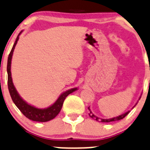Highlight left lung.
Wrapping results in <instances>:
<instances>
[{
    "label": "left lung",
    "mask_w": 150,
    "mask_h": 150,
    "mask_svg": "<svg viewBox=\"0 0 150 150\" xmlns=\"http://www.w3.org/2000/svg\"><path fill=\"white\" fill-rule=\"evenodd\" d=\"M141 98V97H140ZM139 98V99H140ZM88 108V110H89V113H88V115H89V117H91V118L94 119V120H97V121L98 122H114V121H119V120H122L123 118H125V117H126V116L127 115V114L130 113V110L127 112H126L125 114H122V115L119 116V117H114V118H112V119H100L99 117H96V116H94V114H93L92 112L91 111V110H90L89 107Z\"/></svg>",
    "instance_id": "8db88e82"
}]
</instances>
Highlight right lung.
<instances>
[{"instance_id":"add662e5","label":"right lung","mask_w":150,"mask_h":150,"mask_svg":"<svg viewBox=\"0 0 150 150\" xmlns=\"http://www.w3.org/2000/svg\"><path fill=\"white\" fill-rule=\"evenodd\" d=\"M21 33L20 32L19 35ZM19 35L17 36L16 41L14 42V45H13L12 49H11V52H10L9 55H8V62H7V72H8V91H9L10 95H11L12 101L19 108V110L23 113L24 116H25L28 119L32 120V121L35 122H45L50 121V120L54 119L56 116L59 114L60 112L61 109H62V105H63L64 101L65 98L69 95V94L72 93L77 90V88H71V89L68 90V91H65L63 94H61L60 97L58 98L56 103L51 106H50L47 108L45 109H40L36 108L33 107V106L30 105L28 104L26 102H25L20 95L17 93V90H16L15 87L14 86V84L12 83V79H11V57H12L13 52H14V47H15L16 44L17 43V41L19 40Z\"/></svg>"}]
</instances>
